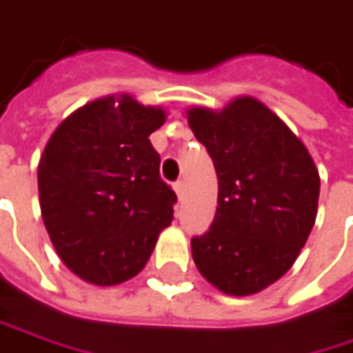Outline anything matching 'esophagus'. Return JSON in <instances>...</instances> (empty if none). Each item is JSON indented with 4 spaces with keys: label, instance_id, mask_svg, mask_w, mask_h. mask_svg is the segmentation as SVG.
<instances>
[{
    "label": "esophagus",
    "instance_id": "34e87169",
    "mask_svg": "<svg viewBox=\"0 0 353 353\" xmlns=\"http://www.w3.org/2000/svg\"><path fill=\"white\" fill-rule=\"evenodd\" d=\"M174 190H176L177 198L181 200V198H183V181H176V183H174Z\"/></svg>",
    "mask_w": 353,
    "mask_h": 353
}]
</instances>
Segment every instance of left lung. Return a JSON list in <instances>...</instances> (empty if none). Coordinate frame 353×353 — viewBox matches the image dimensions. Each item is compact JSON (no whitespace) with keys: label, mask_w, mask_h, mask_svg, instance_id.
<instances>
[{"label":"left lung","mask_w":353,"mask_h":353,"mask_svg":"<svg viewBox=\"0 0 353 353\" xmlns=\"http://www.w3.org/2000/svg\"><path fill=\"white\" fill-rule=\"evenodd\" d=\"M188 123L218 176L216 216L192 239L194 263L220 291L252 295L299 256L317 216V168L256 99H236L222 112L192 109Z\"/></svg>","instance_id":"8db88e82"}]
</instances>
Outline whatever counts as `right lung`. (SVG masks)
Wrapping results in <instances>:
<instances>
[{
  "instance_id": "add662e5",
  "label": "right lung",
  "mask_w": 353,
  "mask_h": 353,
  "mask_svg": "<svg viewBox=\"0 0 353 353\" xmlns=\"http://www.w3.org/2000/svg\"><path fill=\"white\" fill-rule=\"evenodd\" d=\"M165 112L121 94L84 105L50 137L38 165L40 208L62 263L109 287L143 269L174 220L149 135Z\"/></svg>"
}]
</instances>
